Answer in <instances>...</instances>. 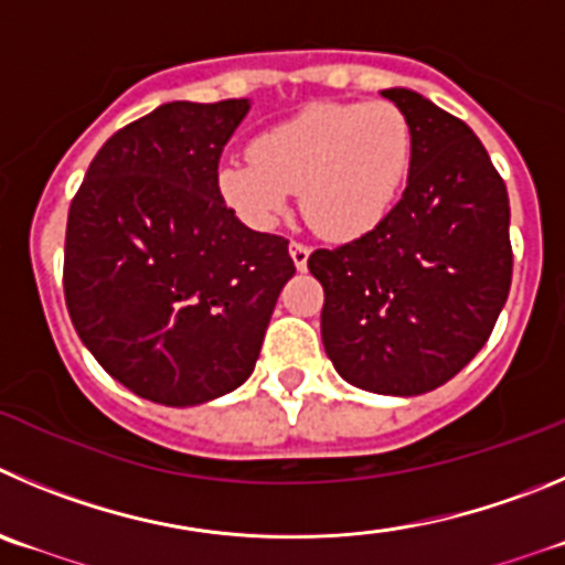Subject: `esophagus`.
<instances>
[{
  "mask_svg": "<svg viewBox=\"0 0 565 565\" xmlns=\"http://www.w3.org/2000/svg\"><path fill=\"white\" fill-rule=\"evenodd\" d=\"M309 253H312V247L303 245V242H289V256H292V262L298 270H307Z\"/></svg>",
  "mask_w": 565,
  "mask_h": 565,
  "instance_id": "esophagus-1",
  "label": "esophagus"
}]
</instances>
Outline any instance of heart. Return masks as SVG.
<instances>
[{
    "mask_svg": "<svg viewBox=\"0 0 565 565\" xmlns=\"http://www.w3.org/2000/svg\"><path fill=\"white\" fill-rule=\"evenodd\" d=\"M415 156L409 116L393 103H315L250 141V156L220 163L217 192L250 228L287 214L292 192L331 239L376 228L402 194Z\"/></svg>",
    "mask_w": 565,
    "mask_h": 565,
    "instance_id": "heart-1",
    "label": "heart"
}]
</instances>
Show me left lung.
Wrapping results in <instances>:
<instances>
[{
    "mask_svg": "<svg viewBox=\"0 0 565 565\" xmlns=\"http://www.w3.org/2000/svg\"><path fill=\"white\" fill-rule=\"evenodd\" d=\"M409 116L407 189L360 239L320 247V334L337 373L379 395H420L488 342L513 278L510 200L462 119L409 88L382 92Z\"/></svg>",
    "mask_w": 565,
    "mask_h": 565,
    "instance_id": "left-lung-1",
    "label": "left lung"
}]
</instances>
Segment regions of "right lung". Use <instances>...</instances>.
<instances>
[{
    "instance_id": "add662e5",
    "label": "right lung",
    "mask_w": 565,
    "mask_h": 565,
    "mask_svg": "<svg viewBox=\"0 0 565 565\" xmlns=\"http://www.w3.org/2000/svg\"><path fill=\"white\" fill-rule=\"evenodd\" d=\"M247 99L167 103L94 156L66 223L63 295L94 360L130 393L194 407L253 373L284 284V236L217 192Z\"/></svg>"
}]
</instances>
